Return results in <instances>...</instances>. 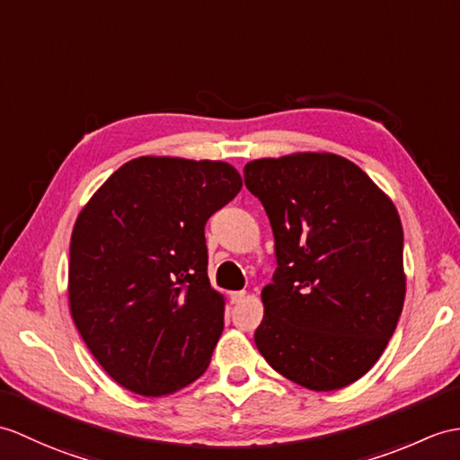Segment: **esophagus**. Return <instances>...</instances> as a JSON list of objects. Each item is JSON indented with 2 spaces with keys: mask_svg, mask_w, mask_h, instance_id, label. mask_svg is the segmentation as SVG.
Segmentation results:
<instances>
[{
  "mask_svg": "<svg viewBox=\"0 0 460 460\" xmlns=\"http://www.w3.org/2000/svg\"><path fill=\"white\" fill-rule=\"evenodd\" d=\"M244 296H247V294H244L243 290H239V292H231V294H229V297H231V302H233V304H239V302H243V300H244Z\"/></svg>",
  "mask_w": 460,
  "mask_h": 460,
  "instance_id": "34e87169",
  "label": "esophagus"
}]
</instances>
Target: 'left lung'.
Wrapping results in <instances>:
<instances>
[{
    "mask_svg": "<svg viewBox=\"0 0 460 460\" xmlns=\"http://www.w3.org/2000/svg\"><path fill=\"white\" fill-rule=\"evenodd\" d=\"M244 186L270 219L279 262L261 294L256 349L304 388L349 386L375 367L403 307L396 206L355 163L331 153L251 160Z\"/></svg>",
    "mask_w": 460,
    "mask_h": 460,
    "instance_id": "8db88e82",
    "label": "left lung"
}]
</instances>
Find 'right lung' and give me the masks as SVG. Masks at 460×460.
Segmentation results:
<instances>
[{
  "label": "right lung",
  "mask_w": 460,
  "mask_h": 460,
  "mask_svg": "<svg viewBox=\"0 0 460 460\" xmlns=\"http://www.w3.org/2000/svg\"><path fill=\"white\" fill-rule=\"evenodd\" d=\"M241 186L221 160L138 156L80 211L70 239V314L123 388L168 396L209 367L226 300L208 279L204 227Z\"/></svg>",
  "instance_id": "right-lung-1"
}]
</instances>
